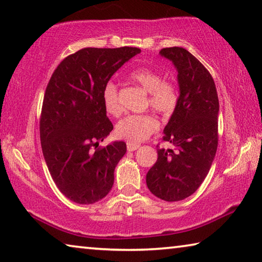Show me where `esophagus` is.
Wrapping results in <instances>:
<instances>
[{"instance_id":"1","label":"esophagus","mask_w":262,"mask_h":262,"mask_svg":"<svg viewBox=\"0 0 262 262\" xmlns=\"http://www.w3.org/2000/svg\"><path fill=\"white\" fill-rule=\"evenodd\" d=\"M126 146H127V151L132 152V151H136L137 148H139L140 145L137 144V143H130V142H128V143L126 144Z\"/></svg>"}]
</instances>
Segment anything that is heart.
<instances>
[{
    "label": "heart",
    "mask_w": 262,
    "mask_h": 262,
    "mask_svg": "<svg viewBox=\"0 0 262 262\" xmlns=\"http://www.w3.org/2000/svg\"><path fill=\"white\" fill-rule=\"evenodd\" d=\"M128 77L148 92V104L162 115H170L179 102L178 88L171 80H163V75L150 68H139L130 72ZM103 105L107 115L117 117L122 114L118 88L108 82L102 92ZM158 120L150 114H134L123 118L116 125V135L130 143H140L147 139L158 128Z\"/></svg>",
    "instance_id": "1"
}]
</instances>
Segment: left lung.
Here are the masks:
<instances>
[{
  "label": "left lung",
  "instance_id": "1",
  "mask_svg": "<svg viewBox=\"0 0 262 262\" xmlns=\"http://www.w3.org/2000/svg\"><path fill=\"white\" fill-rule=\"evenodd\" d=\"M160 55L178 71L179 102L157 146L158 159L148 170L146 185L156 196L179 201L193 194L206 178L218 148L219 99L208 70L184 48H164Z\"/></svg>",
  "mask_w": 262,
  "mask_h": 262
}]
</instances>
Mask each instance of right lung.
Here are the masks:
<instances>
[{"instance_id":"obj_1","label":"right lung","mask_w":262,"mask_h":262,"mask_svg":"<svg viewBox=\"0 0 262 262\" xmlns=\"http://www.w3.org/2000/svg\"><path fill=\"white\" fill-rule=\"evenodd\" d=\"M139 48H84L58 64L48 83L39 119L44 159L56 186L68 199L89 205L111 191L124 142H99L114 125L103 105L104 85Z\"/></svg>"}]
</instances>
